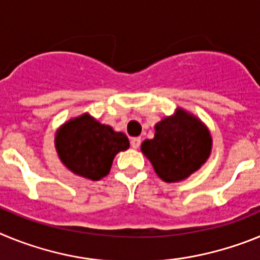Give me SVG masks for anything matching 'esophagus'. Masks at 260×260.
Returning a JSON list of instances; mask_svg holds the SVG:
<instances>
[{
  "label": "esophagus",
  "instance_id": "34e87169",
  "mask_svg": "<svg viewBox=\"0 0 260 260\" xmlns=\"http://www.w3.org/2000/svg\"><path fill=\"white\" fill-rule=\"evenodd\" d=\"M141 138H132L130 139V144H132V147L134 148V150H137V148H139V146H141Z\"/></svg>",
  "mask_w": 260,
  "mask_h": 260
}]
</instances>
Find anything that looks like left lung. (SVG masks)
Returning <instances> with one entry per match:
<instances>
[{
    "instance_id": "obj_1",
    "label": "left lung",
    "mask_w": 260,
    "mask_h": 260,
    "mask_svg": "<svg viewBox=\"0 0 260 260\" xmlns=\"http://www.w3.org/2000/svg\"><path fill=\"white\" fill-rule=\"evenodd\" d=\"M212 139L197 117L182 109L155 126V138L142 143V152L165 182H177L198 171L211 153Z\"/></svg>"
}]
</instances>
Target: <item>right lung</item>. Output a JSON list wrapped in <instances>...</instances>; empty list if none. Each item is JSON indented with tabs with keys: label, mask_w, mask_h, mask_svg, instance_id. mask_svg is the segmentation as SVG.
Returning <instances> with one entry per match:
<instances>
[{
	"label": "right lung",
	"mask_w": 260,
	"mask_h": 260,
	"mask_svg": "<svg viewBox=\"0 0 260 260\" xmlns=\"http://www.w3.org/2000/svg\"><path fill=\"white\" fill-rule=\"evenodd\" d=\"M130 143L123 133L102 125L88 114L71 119L56 135V148L61 161L75 174L98 181L107 176L113 158Z\"/></svg>",
	"instance_id": "1"
}]
</instances>
